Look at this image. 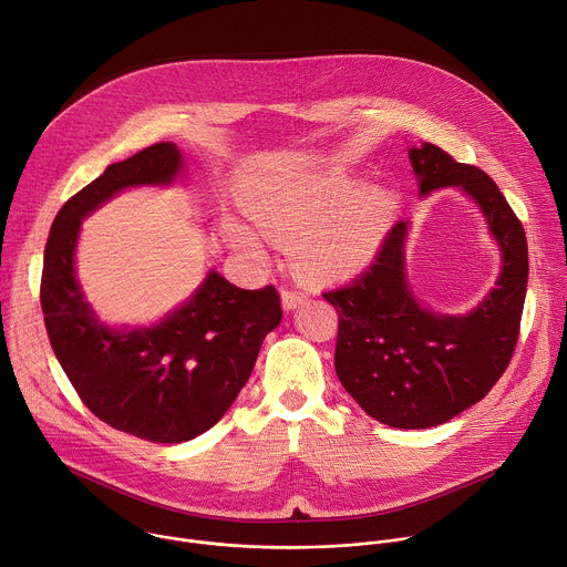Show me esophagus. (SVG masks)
<instances>
[{"mask_svg":"<svg viewBox=\"0 0 567 567\" xmlns=\"http://www.w3.org/2000/svg\"><path fill=\"white\" fill-rule=\"evenodd\" d=\"M302 300H305V296H302L300 291H291V289H285V291H282V307H285L287 311L296 309Z\"/></svg>","mask_w":567,"mask_h":567,"instance_id":"obj_1","label":"esophagus"}]
</instances>
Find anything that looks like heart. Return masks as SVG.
Segmentation results:
<instances>
[{
    "mask_svg": "<svg viewBox=\"0 0 567 567\" xmlns=\"http://www.w3.org/2000/svg\"><path fill=\"white\" fill-rule=\"evenodd\" d=\"M396 210V197L383 186H357L346 179H313L269 188L245 199V213L271 239L296 245L298 269L316 280H339L365 269L379 254ZM235 247L265 260L262 241L239 230Z\"/></svg>",
    "mask_w": 567,
    "mask_h": 567,
    "instance_id": "obj_1",
    "label": "heart"
}]
</instances>
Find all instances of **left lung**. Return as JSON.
I'll use <instances>...</instances> for the list:
<instances>
[{"label": "left lung", "mask_w": 567, "mask_h": 567, "mask_svg": "<svg viewBox=\"0 0 567 567\" xmlns=\"http://www.w3.org/2000/svg\"><path fill=\"white\" fill-rule=\"evenodd\" d=\"M409 156L422 197L460 188L480 206L503 254L496 287L466 313L424 307L406 276L409 221H399L365 274L322 296L339 313L334 368L352 399L392 429H431L477 403L507 370L527 291V237L487 173L433 143Z\"/></svg>", "instance_id": "left-lung-1"}]
</instances>
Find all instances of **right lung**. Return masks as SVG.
<instances>
[{
	"mask_svg": "<svg viewBox=\"0 0 567 567\" xmlns=\"http://www.w3.org/2000/svg\"><path fill=\"white\" fill-rule=\"evenodd\" d=\"M182 171L175 143L107 166L55 215L40 287L51 348L85 406L112 429L156 444L188 442L215 426L282 320L274 285L239 289L217 271L147 328H110L85 300L75 278L80 224L121 190L171 186Z\"/></svg>",
	"mask_w": 567,
	"mask_h": 567,
	"instance_id": "add662e5",
	"label": "right lung"
}]
</instances>
